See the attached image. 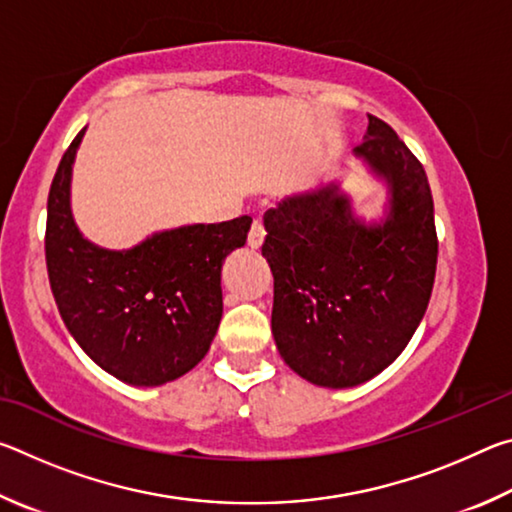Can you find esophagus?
I'll list each match as a JSON object with an SVG mask.
<instances>
[{
    "instance_id": "1",
    "label": "esophagus",
    "mask_w": 512,
    "mask_h": 512,
    "mask_svg": "<svg viewBox=\"0 0 512 512\" xmlns=\"http://www.w3.org/2000/svg\"><path fill=\"white\" fill-rule=\"evenodd\" d=\"M264 237H266L264 223L262 221H253V225H250V232H248V246L255 248V250L262 248Z\"/></svg>"
}]
</instances>
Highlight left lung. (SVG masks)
Listing matches in <instances>:
<instances>
[{"instance_id":"1","label":"left lung","mask_w":512,"mask_h":512,"mask_svg":"<svg viewBox=\"0 0 512 512\" xmlns=\"http://www.w3.org/2000/svg\"><path fill=\"white\" fill-rule=\"evenodd\" d=\"M388 189L386 216L366 223L339 183L293 194L264 216L277 352L302 379L350 388L409 345L438 262L427 173L397 133L368 115L354 149Z\"/></svg>"}]
</instances>
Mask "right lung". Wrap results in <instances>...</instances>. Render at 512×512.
<instances>
[{
	"mask_svg": "<svg viewBox=\"0 0 512 512\" xmlns=\"http://www.w3.org/2000/svg\"><path fill=\"white\" fill-rule=\"evenodd\" d=\"M83 131L58 164L47 201V273L60 316L83 352L112 377L162 386L183 377L214 341L223 314L221 266L246 244L253 219L153 232L128 250L83 237L69 187Z\"/></svg>",
	"mask_w": 512,
	"mask_h": 512,
	"instance_id": "add662e5",
	"label": "right lung"
}]
</instances>
